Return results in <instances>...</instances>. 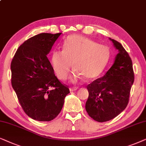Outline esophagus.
<instances>
[{"mask_svg":"<svg viewBox=\"0 0 146 146\" xmlns=\"http://www.w3.org/2000/svg\"><path fill=\"white\" fill-rule=\"evenodd\" d=\"M77 89H78V88H77V87H70V88H69V89H70V91H76Z\"/></svg>","mask_w":146,"mask_h":146,"instance_id":"esophagus-1","label":"esophagus"}]
</instances>
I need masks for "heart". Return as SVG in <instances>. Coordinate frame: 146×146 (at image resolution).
<instances>
[{
  "mask_svg": "<svg viewBox=\"0 0 146 146\" xmlns=\"http://www.w3.org/2000/svg\"><path fill=\"white\" fill-rule=\"evenodd\" d=\"M109 58L110 52L106 46L85 36L73 35L64 41L63 50L52 52L50 64L58 78L64 80L73 63L76 70L71 76V81L75 82L81 75L87 79L98 77L106 68Z\"/></svg>",
  "mask_w": 146,
  "mask_h": 146,
  "instance_id": "heart-1",
  "label": "heart"
}]
</instances>
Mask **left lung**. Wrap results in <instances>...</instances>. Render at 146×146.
<instances>
[{
    "mask_svg": "<svg viewBox=\"0 0 146 146\" xmlns=\"http://www.w3.org/2000/svg\"><path fill=\"white\" fill-rule=\"evenodd\" d=\"M110 39L118 50L113 65L104 76L87 86L89 98L85 110L91 118L98 122L110 121L125 110L134 81L131 58L119 42Z\"/></svg>",
    "mask_w": 146,
    "mask_h": 146,
    "instance_id": "1",
    "label": "left lung"
}]
</instances>
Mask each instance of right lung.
I'll return each instance as SVG.
<instances>
[{
    "label": "right lung",
    "mask_w": 146,
    "mask_h": 146,
    "mask_svg": "<svg viewBox=\"0 0 146 146\" xmlns=\"http://www.w3.org/2000/svg\"><path fill=\"white\" fill-rule=\"evenodd\" d=\"M61 34L32 36L19 46L11 61L13 88L25 113L36 121L55 119L70 93L55 76L46 57Z\"/></svg>",
    "instance_id": "right-lung-1"
}]
</instances>
